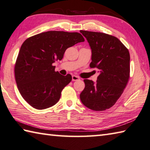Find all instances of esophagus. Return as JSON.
Segmentation results:
<instances>
[{"label": "esophagus", "mask_w": 150, "mask_h": 150, "mask_svg": "<svg viewBox=\"0 0 150 150\" xmlns=\"http://www.w3.org/2000/svg\"><path fill=\"white\" fill-rule=\"evenodd\" d=\"M78 80H79V77H77V76H76V75L72 76V81H78Z\"/></svg>", "instance_id": "34e87169"}]
</instances>
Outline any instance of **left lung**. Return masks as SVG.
Wrapping results in <instances>:
<instances>
[{"mask_svg": "<svg viewBox=\"0 0 150 150\" xmlns=\"http://www.w3.org/2000/svg\"><path fill=\"white\" fill-rule=\"evenodd\" d=\"M91 47V68L98 70L96 83L84 79L81 102L95 111L108 109L120 97L130 77V54L117 38L101 32L81 30Z\"/></svg>", "mask_w": 150, "mask_h": 150, "instance_id": "left-lung-1", "label": "left lung"}]
</instances>
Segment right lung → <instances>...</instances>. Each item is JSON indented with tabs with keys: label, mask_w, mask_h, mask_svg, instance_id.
Instances as JSON below:
<instances>
[{
	"label": "right lung",
	"mask_w": 150,
	"mask_h": 150,
	"mask_svg": "<svg viewBox=\"0 0 150 150\" xmlns=\"http://www.w3.org/2000/svg\"><path fill=\"white\" fill-rule=\"evenodd\" d=\"M84 41L79 33L63 31L42 32L25 40L18 55L14 75L20 95L30 106L42 110L59 101L72 77L55 71L53 63L62 59L68 47Z\"/></svg>",
	"instance_id": "obj_1"
}]
</instances>
